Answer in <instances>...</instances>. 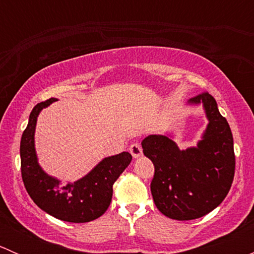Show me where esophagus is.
Returning a JSON list of instances; mask_svg holds the SVG:
<instances>
[{"label":"esophagus","mask_w":254,"mask_h":254,"mask_svg":"<svg viewBox=\"0 0 254 254\" xmlns=\"http://www.w3.org/2000/svg\"><path fill=\"white\" fill-rule=\"evenodd\" d=\"M129 151L134 158H139L140 156L142 155V148H141V146H140V143H137V142L131 143L129 147Z\"/></svg>","instance_id":"34e87169"}]
</instances>
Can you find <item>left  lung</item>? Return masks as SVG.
Returning a JSON list of instances; mask_svg holds the SVG:
<instances>
[{
	"instance_id": "1",
	"label": "left lung",
	"mask_w": 254,
	"mask_h": 254,
	"mask_svg": "<svg viewBox=\"0 0 254 254\" xmlns=\"http://www.w3.org/2000/svg\"><path fill=\"white\" fill-rule=\"evenodd\" d=\"M188 104H201L209 122L196 146L179 148L171 134L148 135L141 142L143 155L155 166L153 201L163 215L179 221L198 219L219 206L235 176L234 137L214 97L201 93Z\"/></svg>"
}]
</instances>
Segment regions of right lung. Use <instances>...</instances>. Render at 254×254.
Returning <instances> with one entry per match:
<instances>
[{"label": "right lung", "mask_w": 254, "mask_h": 254, "mask_svg": "<svg viewBox=\"0 0 254 254\" xmlns=\"http://www.w3.org/2000/svg\"><path fill=\"white\" fill-rule=\"evenodd\" d=\"M56 98L38 103L29 115V122L20 139L22 178L32 200L43 211L67 222H89L108 209L113 196V184L130 165L129 152L103 158L86 176L75 182L63 183L49 176L38 162L35 151V127L40 112L56 102Z\"/></svg>", "instance_id": "1"}]
</instances>
